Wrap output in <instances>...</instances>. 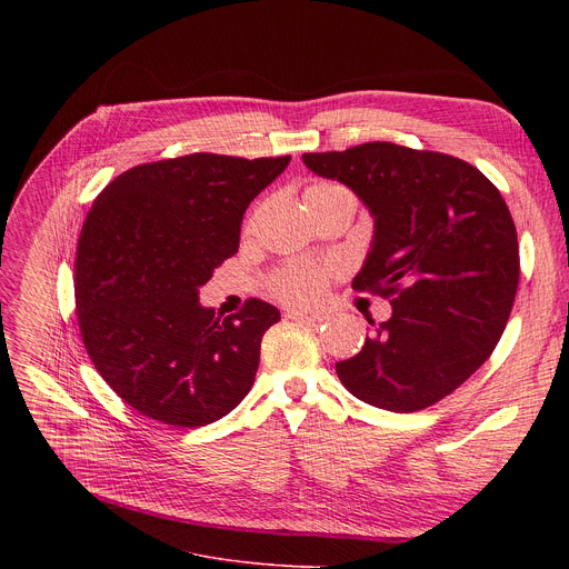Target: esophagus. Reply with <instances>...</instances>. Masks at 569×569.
Listing matches in <instances>:
<instances>
[{"label": "esophagus", "instance_id": "esophagus-1", "mask_svg": "<svg viewBox=\"0 0 569 569\" xmlns=\"http://www.w3.org/2000/svg\"><path fill=\"white\" fill-rule=\"evenodd\" d=\"M288 318L295 320V322H309V325H316V322H322L325 316L318 313V311H305V309H290L288 311Z\"/></svg>", "mask_w": 569, "mask_h": 569}]
</instances>
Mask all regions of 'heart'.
<instances>
[{"label": "heart", "instance_id": "1", "mask_svg": "<svg viewBox=\"0 0 569 569\" xmlns=\"http://www.w3.org/2000/svg\"><path fill=\"white\" fill-rule=\"evenodd\" d=\"M337 191H346V189L332 182H316L307 187L305 200L309 202L322 196H332ZM322 290H325L322 269L311 264H290L274 277V292L281 297V300H288V302H313L322 295Z\"/></svg>", "mask_w": 569, "mask_h": 569}]
</instances>
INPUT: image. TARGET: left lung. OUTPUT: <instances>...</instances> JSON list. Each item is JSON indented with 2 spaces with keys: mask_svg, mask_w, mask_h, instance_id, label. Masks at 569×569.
<instances>
[{
  "mask_svg": "<svg viewBox=\"0 0 569 569\" xmlns=\"http://www.w3.org/2000/svg\"><path fill=\"white\" fill-rule=\"evenodd\" d=\"M346 184L373 219L355 290L390 297L392 316L350 360L337 362L360 401L412 412L452 395L480 369L510 318L519 244L500 191L470 163L395 142L302 154Z\"/></svg>",
  "mask_w": 569,
  "mask_h": 569,
  "instance_id": "1",
  "label": "left lung"
}]
</instances>
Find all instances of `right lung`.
Masks as SVG:
<instances>
[{"instance_id": "add662e5", "label": "right lung", "mask_w": 569, "mask_h": 569, "mask_svg": "<svg viewBox=\"0 0 569 569\" xmlns=\"http://www.w3.org/2000/svg\"><path fill=\"white\" fill-rule=\"evenodd\" d=\"M288 163L198 152L136 166L97 196L78 239V325L101 378L138 412L193 429L249 395L279 309L249 300L221 318L198 295Z\"/></svg>"}]
</instances>
